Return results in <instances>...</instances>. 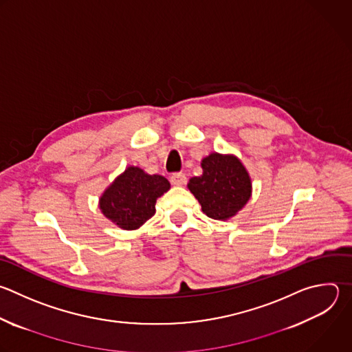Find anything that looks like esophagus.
Instances as JSON below:
<instances>
[{
  "mask_svg": "<svg viewBox=\"0 0 352 352\" xmlns=\"http://www.w3.org/2000/svg\"><path fill=\"white\" fill-rule=\"evenodd\" d=\"M171 184L173 185H177V186H182L186 184V177L184 173H175L171 175Z\"/></svg>",
  "mask_w": 352,
  "mask_h": 352,
  "instance_id": "esophagus-1",
  "label": "esophagus"
}]
</instances>
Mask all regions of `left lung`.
<instances>
[{
    "label": "left lung",
    "mask_w": 352,
    "mask_h": 352,
    "mask_svg": "<svg viewBox=\"0 0 352 352\" xmlns=\"http://www.w3.org/2000/svg\"><path fill=\"white\" fill-rule=\"evenodd\" d=\"M203 174L188 182V189L201 206V211L219 221L235 217L250 200L252 177L235 155L211 152L200 163Z\"/></svg>",
    "instance_id": "left-lung-1"
}]
</instances>
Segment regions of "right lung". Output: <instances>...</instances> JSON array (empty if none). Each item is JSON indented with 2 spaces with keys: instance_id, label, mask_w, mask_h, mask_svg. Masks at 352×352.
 Instances as JSON below:
<instances>
[{
  "instance_id": "obj_1",
  "label": "right lung",
  "mask_w": 352,
  "mask_h": 352,
  "mask_svg": "<svg viewBox=\"0 0 352 352\" xmlns=\"http://www.w3.org/2000/svg\"><path fill=\"white\" fill-rule=\"evenodd\" d=\"M170 188L163 175H151L141 167L129 166L103 190L99 210L116 226L134 230L155 215L157 197Z\"/></svg>"
}]
</instances>
